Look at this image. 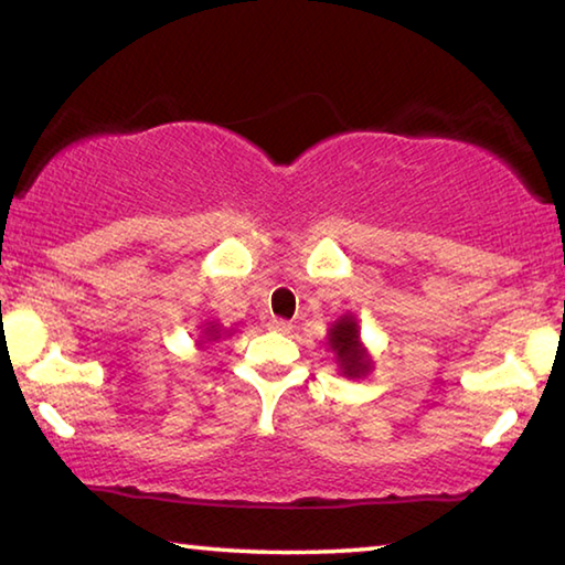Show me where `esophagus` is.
<instances>
[{"label":"esophagus","instance_id":"obj_1","mask_svg":"<svg viewBox=\"0 0 565 565\" xmlns=\"http://www.w3.org/2000/svg\"><path fill=\"white\" fill-rule=\"evenodd\" d=\"M266 327H269L271 331H276V333H291V321H286V319H269V323H266Z\"/></svg>","mask_w":565,"mask_h":565}]
</instances>
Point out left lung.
Here are the masks:
<instances>
[{"label": "left lung", "instance_id": "left-lung-1", "mask_svg": "<svg viewBox=\"0 0 565 565\" xmlns=\"http://www.w3.org/2000/svg\"><path fill=\"white\" fill-rule=\"evenodd\" d=\"M327 347L333 353L339 374L347 379H366L374 371V359L361 341L359 319L353 313H343L331 323Z\"/></svg>", "mask_w": 565, "mask_h": 565}]
</instances>
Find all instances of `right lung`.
<instances>
[{"label":"right lung","mask_w":565,"mask_h":565,"mask_svg":"<svg viewBox=\"0 0 565 565\" xmlns=\"http://www.w3.org/2000/svg\"><path fill=\"white\" fill-rule=\"evenodd\" d=\"M199 329H202V333H199L196 347H204V343H214L222 337H232V333H234V329H224L222 323H216V321H204Z\"/></svg>","instance_id":"1"}]
</instances>
